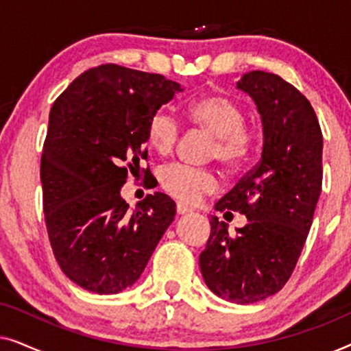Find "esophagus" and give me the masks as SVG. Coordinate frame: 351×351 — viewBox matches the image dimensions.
<instances>
[{
  "instance_id": "obj_1",
  "label": "esophagus",
  "mask_w": 351,
  "mask_h": 351,
  "mask_svg": "<svg viewBox=\"0 0 351 351\" xmlns=\"http://www.w3.org/2000/svg\"><path fill=\"white\" fill-rule=\"evenodd\" d=\"M191 213H193V209L186 208L185 204H177V214L179 215H189Z\"/></svg>"
}]
</instances>
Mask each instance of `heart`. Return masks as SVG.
I'll list each match as a JSON object with an SVG mask.
<instances>
[{
  "label": "heart",
  "instance_id": "1",
  "mask_svg": "<svg viewBox=\"0 0 351 351\" xmlns=\"http://www.w3.org/2000/svg\"><path fill=\"white\" fill-rule=\"evenodd\" d=\"M190 123L214 136L210 158L237 169L249 160L254 137L246 124V112L230 95L210 94L193 100L186 108ZM180 138V121L169 110L160 108L152 114L147 126V142L158 155L174 152ZM161 185L167 193L185 204H196L206 195L219 190L214 171L186 165H171L161 172Z\"/></svg>",
  "mask_w": 351,
  "mask_h": 351
}]
</instances>
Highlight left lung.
Instances as JSON below:
<instances>
[{
	"label": "left lung",
	"mask_w": 351,
	"mask_h": 351,
	"mask_svg": "<svg viewBox=\"0 0 351 351\" xmlns=\"http://www.w3.org/2000/svg\"><path fill=\"white\" fill-rule=\"evenodd\" d=\"M237 88L261 113L262 158L215 210L249 222L230 237L228 225L213 215L199 268L215 295L246 305L276 294L294 271L323 184V134L305 95L281 76L249 71Z\"/></svg>",
	"instance_id": "1"
}]
</instances>
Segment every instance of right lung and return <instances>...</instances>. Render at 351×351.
Instances as JSON below:
<instances>
[{
    "label": "right lung",
    "mask_w": 351,
    "mask_h": 351,
    "mask_svg": "<svg viewBox=\"0 0 351 351\" xmlns=\"http://www.w3.org/2000/svg\"><path fill=\"white\" fill-rule=\"evenodd\" d=\"M180 90L162 75L107 64L80 75L52 105L40 171L46 228L62 271L86 291L132 286L174 220L167 195L129 210L119 191L147 160L152 114Z\"/></svg>",
    "instance_id": "add662e5"
}]
</instances>
